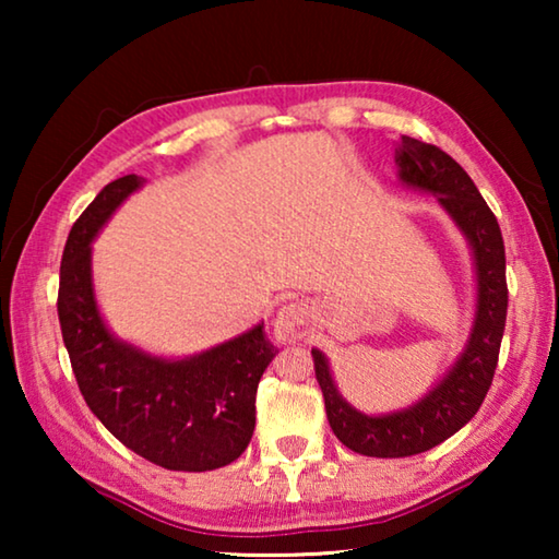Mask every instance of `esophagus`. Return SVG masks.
Masks as SVG:
<instances>
[{
    "label": "esophagus",
    "mask_w": 559,
    "mask_h": 559,
    "mask_svg": "<svg viewBox=\"0 0 559 559\" xmlns=\"http://www.w3.org/2000/svg\"><path fill=\"white\" fill-rule=\"evenodd\" d=\"M308 325V306L302 302H290V306H283L276 316V337L281 343H296L302 337V330Z\"/></svg>",
    "instance_id": "esophagus-1"
}]
</instances>
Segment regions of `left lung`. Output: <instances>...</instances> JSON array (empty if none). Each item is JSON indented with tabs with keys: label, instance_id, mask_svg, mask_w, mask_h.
Returning <instances> with one entry per match:
<instances>
[{
	"label": "left lung",
	"instance_id": "1",
	"mask_svg": "<svg viewBox=\"0 0 559 559\" xmlns=\"http://www.w3.org/2000/svg\"><path fill=\"white\" fill-rule=\"evenodd\" d=\"M402 182L439 194V202L471 241L478 271L476 325L453 370L427 400L409 409L365 416L337 394L323 353L313 349L316 380L325 396L330 429L347 449L374 459H402L453 437L480 409L493 382L508 316L506 246L496 214L456 159L441 147L402 135L396 155Z\"/></svg>",
	"mask_w": 559,
	"mask_h": 559
}]
</instances>
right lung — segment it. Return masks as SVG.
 Here are the masks:
<instances>
[{
    "mask_svg": "<svg viewBox=\"0 0 559 559\" xmlns=\"http://www.w3.org/2000/svg\"><path fill=\"white\" fill-rule=\"evenodd\" d=\"M140 185L138 175L106 185L71 226L56 300L63 345L83 400L120 443L169 471H214L249 447L259 380L278 349L257 325L202 355L167 362L108 333L93 298L91 241Z\"/></svg>",
    "mask_w": 559,
    "mask_h": 559,
    "instance_id": "right-lung-1",
    "label": "right lung"
}]
</instances>
